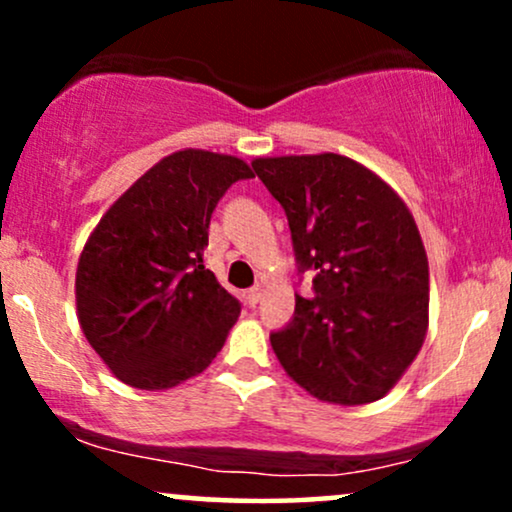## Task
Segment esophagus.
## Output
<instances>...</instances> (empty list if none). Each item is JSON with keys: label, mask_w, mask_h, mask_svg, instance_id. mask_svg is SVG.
Wrapping results in <instances>:
<instances>
[{"label": "esophagus", "mask_w": 512, "mask_h": 512, "mask_svg": "<svg viewBox=\"0 0 512 512\" xmlns=\"http://www.w3.org/2000/svg\"><path fill=\"white\" fill-rule=\"evenodd\" d=\"M262 286H252V289L248 291V293H245V298H248V303L250 305H257V303H260V298H262Z\"/></svg>", "instance_id": "obj_1"}]
</instances>
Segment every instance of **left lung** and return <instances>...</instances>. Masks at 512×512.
<instances>
[{"mask_svg": "<svg viewBox=\"0 0 512 512\" xmlns=\"http://www.w3.org/2000/svg\"><path fill=\"white\" fill-rule=\"evenodd\" d=\"M257 178L289 219L313 298L269 337L286 375L320 402L358 407L399 383L428 332V257L404 199L342 154L264 156Z\"/></svg>", "mask_w": 512, "mask_h": 512, "instance_id": "8db88e82", "label": "left lung"}]
</instances>
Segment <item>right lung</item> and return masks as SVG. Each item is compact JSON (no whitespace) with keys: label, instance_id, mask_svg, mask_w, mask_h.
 I'll return each instance as SVG.
<instances>
[{"label":"right lung","instance_id":"add662e5","mask_svg":"<svg viewBox=\"0 0 512 512\" xmlns=\"http://www.w3.org/2000/svg\"><path fill=\"white\" fill-rule=\"evenodd\" d=\"M255 178L243 158L180 149L113 202L76 264V317L117 380L170 390L214 361L240 305L204 267L223 192Z\"/></svg>","mask_w":512,"mask_h":512}]
</instances>
